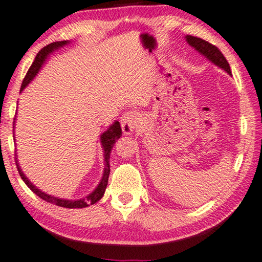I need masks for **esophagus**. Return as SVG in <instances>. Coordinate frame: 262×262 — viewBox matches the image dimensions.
<instances>
[{
  "label": "esophagus",
  "instance_id": "34e87169",
  "mask_svg": "<svg viewBox=\"0 0 262 262\" xmlns=\"http://www.w3.org/2000/svg\"><path fill=\"white\" fill-rule=\"evenodd\" d=\"M139 122V114L134 112L126 113L121 117V127L126 135H130L136 129Z\"/></svg>",
  "mask_w": 262,
  "mask_h": 262
}]
</instances>
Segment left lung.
Masks as SVG:
<instances>
[{
	"label": "left lung",
	"instance_id": "1",
	"mask_svg": "<svg viewBox=\"0 0 262 262\" xmlns=\"http://www.w3.org/2000/svg\"><path fill=\"white\" fill-rule=\"evenodd\" d=\"M184 39L186 40V42L189 43L192 49H194V51H197L198 53L208 59L210 62H212L213 65L217 66V68L222 69L223 71H226L228 75L231 76L230 66L228 64L227 59L224 58L223 54L221 53V51L217 49L216 46L211 45V43L205 41L203 39L192 35H185Z\"/></svg>",
	"mask_w": 262,
	"mask_h": 262
}]
</instances>
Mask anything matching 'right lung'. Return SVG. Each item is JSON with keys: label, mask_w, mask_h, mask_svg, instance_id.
I'll list each match as a JSON object with an SVG mask.
<instances>
[{"label": "right lung", "mask_w": 262, "mask_h": 262, "mask_svg": "<svg viewBox=\"0 0 262 262\" xmlns=\"http://www.w3.org/2000/svg\"><path fill=\"white\" fill-rule=\"evenodd\" d=\"M70 41L69 40H64V41H57L53 43H50L46 47L40 51L38 53V56L35 57V60L33 61V64L31 68H29L27 75H26L24 82H22L21 85V93L26 89V86L28 85L29 83L32 82L33 79L38 76V73L41 68L45 64L47 59L50 58L51 54L53 52H56L59 49L64 47L66 45H69ZM14 124H15V121H14ZM15 128V127H14ZM121 136H122V129H121V126L119 123V121H114V122L110 124V126L106 128V130H104L99 136V141H101V146L103 149V161H104V168H103V174L102 178L99 180V183L97 184V186L91 191V192L88 194V196L83 197V198H78V200H66V198H59L56 196H52V194H49L46 192H43L42 190H40L39 187H36L34 184H33L31 180H29L22 169L20 167L19 160H17L16 157V166H17V171L20 173V177L22 180L26 183L29 189H31L33 192H34L36 196H39L41 200L49 202V203L56 204L58 206H61V208H69V209H73V208H86L90 204H95L101 200L103 197V194L105 192L106 185H108V179H109V174H110V165H109V159H110V153H112V149L115 142L119 140ZM14 140H15V136H14Z\"/></svg>", "instance_id": "add662e5"}]
</instances>
